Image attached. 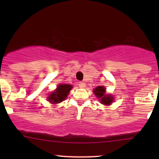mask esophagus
<instances>
[{
    "label": "esophagus",
    "instance_id": "esophagus-1",
    "mask_svg": "<svg viewBox=\"0 0 159 159\" xmlns=\"http://www.w3.org/2000/svg\"><path fill=\"white\" fill-rule=\"evenodd\" d=\"M78 86H79L81 88H84L86 87V84L84 82H79V83H78Z\"/></svg>",
    "mask_w": 159,
    "mask_h": 159
}]
</instances>
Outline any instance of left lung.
<instances>
[{"mask_svg": "<svg viewBox=\"0 0 159 159\" xmlns=\"http://www.w3.org/2000/svg\"><path fill=\"white\" fill-rule=\"evenodd\" d=\"M93 91L96 97L100 98L101 103L103 105H111V103L114 101V98L111 95L105 94V88L103 86L97 87Z\"/></svg>", "mask_w": 159, "mask_h": 159, "instance_id": "obj_1", "label": "left lung"}]
</instances>
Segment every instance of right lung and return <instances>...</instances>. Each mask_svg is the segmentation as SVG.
Instances as JSON below:
<instances>
[{
    "label": "right lung",
    "instance_id": "right-lung-1",
    "mask_svg": "<svg viewBox=\"0 0 159 159\" xmlns=\"http://www.w3.org/2000/svg\"><path fill=\"white\" fill-rule=\"evenodd\" d=\"M72 88V86L70 84H60L57 90L48 96V101L53 104L61 102L67 97V95Z\"/></svg>",
    "mask_w": 159,
    "mask_h": 159
}]
</instances>
